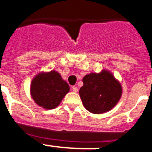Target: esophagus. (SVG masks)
I'll return each instance as SVG.
<instances>
[{
  "label": "esophagus",
  "instance_id": "esophagus-1",
  "mask_svg": "<svg viewBox=\"0 0 152 152\" xmlns=\"http://www.w3.org/2000/svg\"><path fill=\"white\" fill-rule=\"evenodd\" d=\"M72 90H73V92L77 93L78 92V88L76 86H73L72 87Z\"/></svg>",
  "mask_w": 152,
  "mask_h": 152
}]
</instances>
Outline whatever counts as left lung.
<instances>
[{"label": "left lung", "mask_w": 152, "mask_h": 152, "mask_svg": "<svg viewBox=\"0 0 152 152\" xmlns=\"http://www.w3.org/2000/svg\"><path fill=\"white\" fill-rule=\"evenodd\" d=\"M82 82L79 96L84 107L91 113L99 114L109 111L121 98V84L107 70L87 74Z\"/></svg>", "instance_id": "obj_1"}]
</instances>
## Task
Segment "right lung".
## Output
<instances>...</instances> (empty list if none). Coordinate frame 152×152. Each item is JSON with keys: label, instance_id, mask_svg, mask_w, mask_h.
Here are the masks:
<instances>
[{"label": "right lung", "instance_id": "right-lung-1", "mask_svg": "<svg viewBox=\"0 0 152 152\" xmlns=\"http://www.w3.org/2000/svg\"><path fill=\"white\" fill-rule=\"evenodd\" d=\"M69 91L68 84L55 70L38 73L30 85L32 98L38 105L47 110L56 108Z\"/></svg>", "mask_w": 152, "mask_h": 152}]
</instances>
